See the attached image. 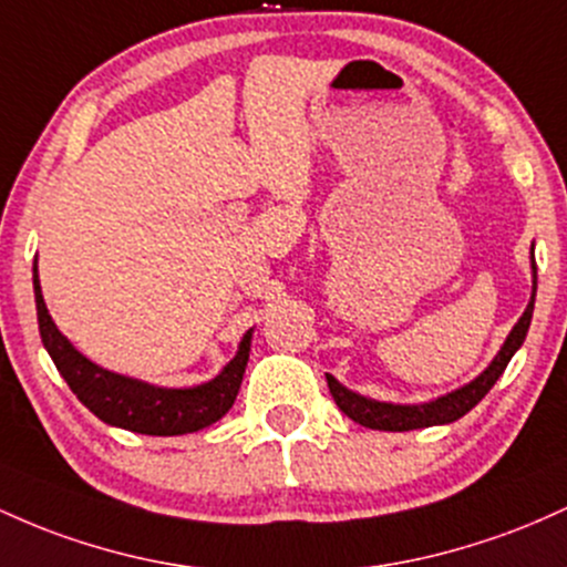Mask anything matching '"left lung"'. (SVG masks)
<instances>
[{
	"label": "left lung",
	"instance_id": "left-lung-1",
	"mask_svg": "<svg viewBox=\"0 0 567 567\" xmlns=\"http://www.w3.org/2000/svg\"><path fill=\"white\" fill-rule=\"evenodd\" d=\"M530 267H533V295L530 302H527L525 313L519 316V321L514 323V329L501 346V351L495 353V359L485 367V372H480L472 383L455 388V391L444 393V396L431 399V402L423 404H393V402H378V399L361 396V393L351 391L340 383V380L327 374L329 391H332V399L346 412L348 417L355 423L367 425V429L374 431H415V429H429V425H444L455 423L457 417L466 415L468 410H474L476 404L485 399V393L495 385V380L504 374V369L512 355L519 351V346L525 342L527 329H530L533 318V305H536V289H538V276H536V257H533L530 249Z\"/></svg>",
	"mask_w": 567,
	"mask_h": 567
}]
</instances>
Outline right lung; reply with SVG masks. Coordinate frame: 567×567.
Here are the masks:
<instances>
[{
  "instance_id": "obj_1",
  "label": "right lung",
  "mask_w": 567,
  "mask_h": 567,
  "mask_svg": "<svg viewBox=\"0 0 567 567\" xmlns=\"http://www.w3.org/2000/svg\"><path fill=\"white\" fill-rule=\"evenodd\" d=\"M34 300L44 351L50 353L55 369H59L69 388L78 393L80 402L99 421L146 436H182L206 429V425L225 417L235 396H238L246 364H249L254 329L244 334L238 353L221 367V372L214 380L189 388H163L110 372V369L99 367L87 355H82L69 342V337L61 334V329L55 327V321L48 313L37 262Z\"/></svg>"
}]
</instances>
